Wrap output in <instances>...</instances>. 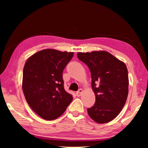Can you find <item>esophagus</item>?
Instances as JSON below:
<instances>
[{
    "instance_id": "34e87169",
    "label": "esophagus",
    "mask_w": 148,
    "mask_h": 148,
    "mask_svg": "<svg viewBox=\"0 0 148 148\" xmlns=\"http://www.w3.org/2000/svg\"><path fill=\"white\" fill-rule=\"evenodd\" d=\"M82 93H83V90L82 89H79V90L77 92H76V95H77V96H82Z\"/></svg>"
}]
</instances>
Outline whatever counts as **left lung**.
Returning a JSON list of instances; mask_svg holds the SVG:
<instances>
[{
	"label": "left lung",
	"mask_w": 148,
	"mask_h": 148,
	"mask_svg": "<svg viewBox=\"0 0 148 148\" xmlns=\"http://www.w3.org/2000/svg\"><path fill=\"white\" fill-rule=\"evenodd\" d=\"M77 57L90 69L96 96L94 106L88 108L89 116L98 123L110 122L122 110L128 96L127 66L106 51L78 52Z\"/></svg>",
	"instance_id": "obj_1"
}]
</instances>
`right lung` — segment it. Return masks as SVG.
<instances>
[{"label":"right lung","instance_id":"obj_1","mask_svg":"<svg viewBox=\"0 0 148 148\" xmlns=\"http://www.w3.org/2000/svg\"><path fill=\"white\" fill-rule=\"evenodd\" d=\"M73 52L46 49L26 61L22 88L26 101L42 119L51 121L63 114L73 100L64 89L62 72Z\"/></svg>","mask_w":148,"mask_h":148}]
</instances>
